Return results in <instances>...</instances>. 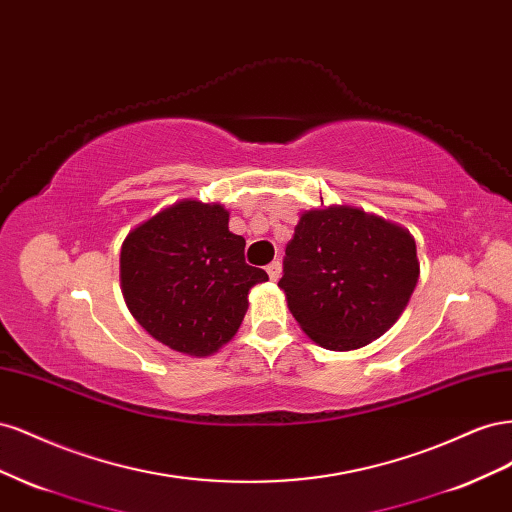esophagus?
<instances>
[{"instance_id": "1", "label": "esophagus", "mask_w": 512, "mask_h": 512, "mask_svg": "<svg viewBox=\"0 0 512 512\" xmlns=\"http://www.w3.org/2000/svg\"><path fill=\"white\" fill-rule=\"evenodd\" d=\"M267 273H269V277H271L273 282L280 280V275H282V262H280V260H273L271 265H267Z\"/></svg>"}]
</instances>
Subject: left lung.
<instances>
[{"mask_svg": "<svg viewBox=\"0 0 512 512\" xmlns=\"http://www.w3.org/2000/svg\"><path fill=\"white\" fill-rule=\"evenodd\" d=\"M416 282L408 230L359 209L329 207L301 215L277 286L316 344L354 350L393 327Z\"/></svg>", "mask_w": 512, "mask_h": 512, "instance_id": "left-lung-1", "label": "left lung"}]
</instances>
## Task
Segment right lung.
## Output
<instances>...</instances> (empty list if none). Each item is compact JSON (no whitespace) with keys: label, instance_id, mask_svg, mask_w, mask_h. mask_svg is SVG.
Masks as SVG:
<instances>
[{"label":"right lung","instance_id":"right-lung-1","mask_svg":"<svg viewBox=\"0 0 512 512\" xmlns=\"http://www.w3.org/2000/svg\"><path fill=\"white\" fill-rule=\"evenodd\" d=\"M269 275L220 205L183 200L134 228L121 247V290L136 322L183 354L207 356L241 327L247 292Z\"/></svg>","mask_w":512,"mask_h":512}]
</instances>
